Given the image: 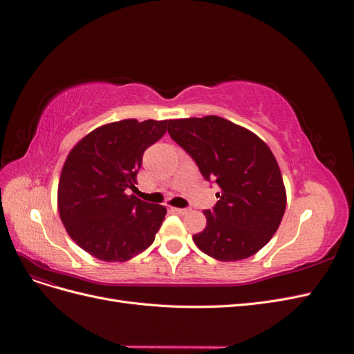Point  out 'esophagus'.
<instances>
[{
  "mask_svg": "<svg viewBox=\"0 0 354 354\" xmlns=\"http://www.w3.org/2000/svg\"><path fill=\"white\" fill-rule=\"evenodd\" d=\"M174 211H176L177 214H181V216H185V214H187L190 209H189V208H174Z\"/></svg>",
  "mask_w": 354,
  "mask_h": 354,
  "instance_id": "34e87169",
  "label": "esophagus"
}]
</instances>
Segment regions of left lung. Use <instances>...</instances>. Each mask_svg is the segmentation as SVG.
<instances>
[{
	"mask_svg": "<svg viewBox=\"0 0 354 354\" xmlns=\"http://www.w3.org/2000/svg\"><path fill=\"white\" fill-rule=\"evenodd\" d=\"M168 134L221 189L205 209L198 248L220 261L248 259L272 239L282 221L286 194L276 159L260 137L220 116L168 121Z\"/></svg>",
	"mask_w": 354,
	"mask_h": 354,
	"instance_id": "left-lung-1",
	"label": "left lung"
}]
</instances>
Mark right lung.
I'll return each instance as SVG.
<instances>
[{
    "label": "right lung",
    "mask_w": 354,
    "mask_h": 354,
    "mask_svg": "<svg viewBox=\"0 0 354 354\" xmlns=\"http://www.w3.org/2000/svg\"><path fill=\"white\" fill-rule=\"evenodd\" d=\"M168 121L122 120L95 128L69 152L59 181L60 218L72 241L103 261H127L155 241L167 214L128 189L137 185L143 153Z\"/></svg>",
    "instance_id": "add662e5"
}]
</instances>
